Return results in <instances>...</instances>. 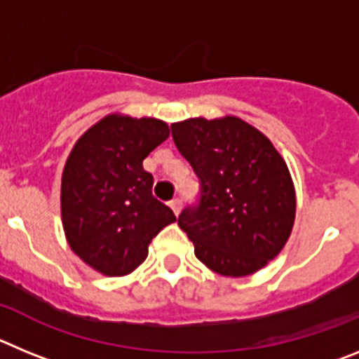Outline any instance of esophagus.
I'll return each mask as SVG.
<instances>
[{"mask_svg":"<svg viewBox=\"0 0 359 359\" xmlns=\"http://www.w3.org/2000/svg\"><path fill=\"white\" fill-rule=\"evenodd\" d=\"M169 207L172 208L174 214H180V210H182V201L180 199H172V201H169Z\"/></svg>","mask_w":359,"mask_h":359,"instance_id":"34e87169","label":"esophagus"}]
</instances>
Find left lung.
Wrapping results in <instances>:
<instances>
[{
    "label": "left lung",
    "mask_w": 359,
    "mask_h": 359,
    "mask_svg": "<svg viewBox=\"0 0 359 359\" xmlns=\"http://www.w3.org/2000/svg\"><path fill=\"white\" fill-rule=\"evenodd\" d=\"M176 147L201 182V201L177 224L203 264L248 277L282 252L297 214L290 169L268 136L239 116L170 126Z\"/></svg>",
    "instance_id": "left-lung-1"
}]
</instances>
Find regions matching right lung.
Wrapping results in <instances>:
<instances>
[{
	"instance_id": "1",
	"label": "right lung",
	"mask_w": 359,
	"mask_h": 359,
	"mask_svg": "<svg viewBox=\"0 0 359 359\" xmlns=\"http://www.w3.org/2000/svg\"><path fill=\"white\" fill-rule=\"evenodd\" d=\"M169 133L163 120L111 113L73 145L62 170V228L73 253L98 273L135 271L151 241L176 221L152 196V174L144 170Z\"/></svg>"
}]
</instances>
